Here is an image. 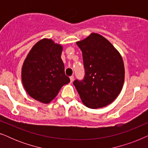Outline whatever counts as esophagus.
I'll return each instance as SVG.
<instances>
[{
    "instance_id": "esophagus-1",
    "label": "esophagus",
    "mask_w": 148,
    "mask_h": 148,
    "mask_svg": "<svg viewBox=\"0 0 148 148\" xmlns=\"http://www.w3.org/2000/svg\"><path fill=\"white\" fill-rule=\"evenodd\" d=\"M73 79H74V77H73V76H71V77H70L71 83H72L73 82Z\"/></svg>"
}]
</instances>
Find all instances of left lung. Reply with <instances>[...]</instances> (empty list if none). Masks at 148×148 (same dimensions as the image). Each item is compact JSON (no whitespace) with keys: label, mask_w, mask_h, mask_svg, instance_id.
Returning a JSON list of instances; mask_svg holds the SVG:
<instances>
[{"label":"left lung","mask_w":148,"mask_h":148,"mask_svg":"<svg viewBox=\"0 0 148 148\" xmlns=\"http://www.w3.org/2000/svg\"><path fill=\"white\" fill-rule=\"evenodd\" d=\"M76 43L82 51L86 75L73 85L86 106L92 109L106 106L122 90L125 81L122 56L100 34L92 33Z\"/></svg>","instance_id":"obj_1"}]
</instances>
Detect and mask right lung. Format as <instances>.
I'll list each match as a JSON object with an SVG mask.
<instances>
[{
	"label": "right lung",
	"mask_w": 148,
	"mask_h": 148,
	"mask_svg": "<svg viewBox=\"0 0 148 148\" xmlns=\"http://www.w3.org/2000/svg\"><path fill=\"white\" fill-rule=\"evenodd\" d=\"M62 50L61 44L43 38L35 44L24 60L22 84L29 96L38 102L50 103L60 88L70 82L64 73Z\"/></svg>",
	"instance_id": "obj_1"
}]
</instances>
